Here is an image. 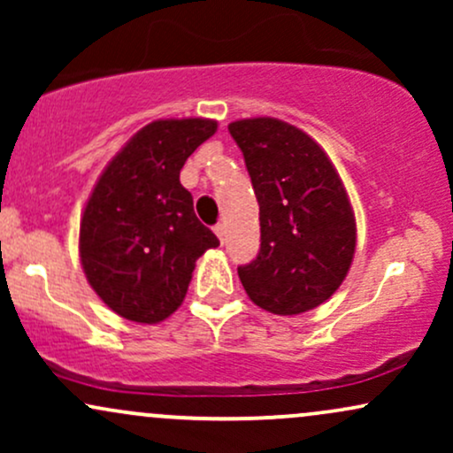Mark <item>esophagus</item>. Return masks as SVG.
Here are the masks:
<instances>
[{
  "label": "esophagus",
  "mask_w": 453,
  "mask_h": 453,
  "mask_svg": "<svg viewBox=\"0 0 453 453\" xmlns=\"http://www.w3.org/2000/svg\"><path fill=\"white\" fill-rule=\"evenodd\" d=\"M212 230H215L217 236H219V241H223V236H226V226H223V223H217V226L212 227Z\"/></svg>",
  "instance_id": "34e87169"
}]
</instances>
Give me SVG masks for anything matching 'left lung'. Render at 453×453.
Wrapping results in <instances>:
<instances>
[{"label":"left lung","instance_id":"8db88e82","mask_svg":"<svg viewBox=\"0 0 453 453\" xmlns=\"http://www.w3.org/2000/svg\"><path fill=\"white\" fill-rule=\"evenodd\" d=\"M227 129L259 204V253L238 266L244 292L274 315L306 313L341 288L356 253L341 176L309 134L279 119H241Z\"/></svg>","mask_w":453,"mask_h":453}]
</instances>
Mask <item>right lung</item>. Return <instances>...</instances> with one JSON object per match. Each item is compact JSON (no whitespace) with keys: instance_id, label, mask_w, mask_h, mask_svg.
<instances>
[{"instance_id":"obj_1","label":"right lung","mask_w":453,"mask_h":453,"mask_svg":"<svg viewBox=\"0 0 453 453\" xmlns=\"http://www.w3.org/2000/svg\"><path fill=\"white\" fill-rule=\"evenodd\" d=\"M217 132L211 119L149 123L114 155L81 219V262L117 315L157 324L179 309L196 259L219 244L180 185L187 157Z\"/></svg>"}]
</instances>
